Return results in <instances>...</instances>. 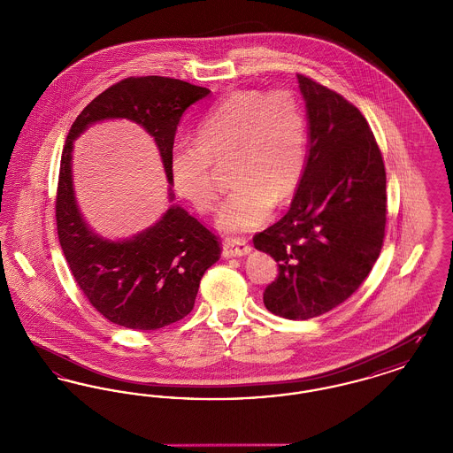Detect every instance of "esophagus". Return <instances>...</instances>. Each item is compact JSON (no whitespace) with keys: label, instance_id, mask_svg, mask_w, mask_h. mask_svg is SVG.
<instances>
[{"label":"esophagus","instance_id":"34e87169","mask_svg":"<svg viewBox=\"0 0 453 453\" xmlns=\"http://www.w3.org/2000/svg\"><path fill=\"white\" fill-rule=\"evenodd\" d=\"M251 253V246L248 244L246 239L239 237H227L222 244V257L224 258H236V257H246Z\"/></svg>","mask_w":453,"mask_h":453}]
</instances>
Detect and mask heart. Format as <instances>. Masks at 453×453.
I'll return each mask as SVG.
<instances>
[{
	"mask_svg": "<svg viewBox=\"0 0 453 453\" xmlns=\"http://www.w3.org/2000/svg\"><path fill=\"white\" fill-rule=\"evenodd\" d=\"M234 152L233 185L220 205L217 226L250 233L301 183L307 163V122L288 91L236 89L200 119L196 142H178L170 156L173 190L202 214L216 207L212 159Z\"/></svg>",
	"mask_w": 453,
	"mask_h": 453,
	"instance_id": "b5f03b06",
	"label": "heart"
}]
</instances>
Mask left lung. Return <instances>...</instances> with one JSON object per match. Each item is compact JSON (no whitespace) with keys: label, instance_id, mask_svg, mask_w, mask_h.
Wrapping results in <instances>:
<instances>
[{"label":"left lung","instance_id":"left-lung-1","mask_svg":"<svg viewBox=\"0 0 453 453\" xmlns=\"http://www.w3.org/2000/svg\"><path fill=\"white\" fill-rule=\"evenodd\" d=\"M307 111V163L290 209L253 239L279 263L263 294L285 319L321 316L345 302L380 255L386 231V170L360 110L297 74Z\"/></svg>","mask_w":453,"mask_h":453}]
</instances>
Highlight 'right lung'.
Returning a JSON list of instances; mask_svg holds the SVG:
<instances>
[{
    "mask_svg": "<svg viewBox=\"0 0 453 453\" xmlns=\"http://www.w3.org/2000/svg\"><path fill=\"white\" fill-rule=\"evenodd\" d=\"M209 95L211 89L181 80L127 78L98 95L67 134L56 196L59 242L78 287L110 323L151 331L183 319L194 309L203 273L220 257V246L207 227L176 203L127 239L96 234L76 202L74 141L96 122H135L157 146L173 202L170 156L178 124L187 108Z\"/></svg>",
    "mask_w": 453,
    "mask_h": 453,
    "instance_id": "obj_1",
    "label": "right lung"
}]
</instances>
